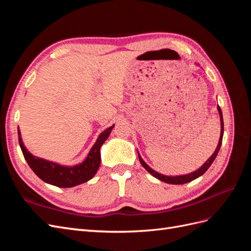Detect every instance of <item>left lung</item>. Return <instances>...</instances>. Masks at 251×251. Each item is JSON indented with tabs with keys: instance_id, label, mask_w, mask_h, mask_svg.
<instances>
[{
	"instance_id": "obj_1",
	"label": "left lung",
	"mask_w": 251,
	"mask_h": 251,
	"mask_svg": "<svg viewBox=\"0 0 251 251\" xmlns=\"http://www.w3.org/2000/svg\"><path fill=\"white\" fill-rule=\"evenodd\" d=\"M218 111H219V115H220V121H221V134H220V139H219V143L217 146V149L216 151H214V154H212L210 156V158L207 159V161L205 162L200 169H198L197 171L191 173V174H186V175H182V176H165V175H162V174H159L157 173L156 171H154L153 169H151L150 166L143 161V159L140 157L139 153H138V157H139V161L140 163L142 164V166L144 169H146L151 175H153V176L159 180H161L163 182H165V183H169V184H184V183H188V182H191L197 178H199L200 176H202V175L206 172L209 166L211 165V163L214 162V160L216 159L218 153H219V150L220 148H221V144H222V139H223V133H224V124H223V116H222V111H221V108L217 107Z\"/></svg>"
}]
</instances>
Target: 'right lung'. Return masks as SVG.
I'll return each mask as SVG.
<instances>
[{
	"mask_svg": "<svg viewBox=\"0 0 251 251\" xmlns=\"http://www.w3.org/2000/svg\"><path fill=\"white\" fill-rule=\"evenodd\" d=\"M114 126L104 130L90 150L87 158L81 163L73 166H65L58 163L45 160L43 158L33 156L27 151L21 137V131L18 128L19 142L27 163L37 177L44 182L57 187H73L85 183L94 177L100 165V148L111 134Z\"/></svg>",
	"mask_w": 251,
	"mask_h": 251,
	"instance_id": "1",
	"label": "right lung"
}]
</instances>
